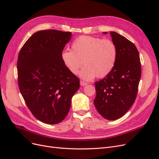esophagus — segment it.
I'll return each mask as SVG.
<instances>
[{
  "label": "esophagus",
  "mask_w": 159,
  "mask_h": 159,
  "mask_svg": "<svg viewBox=\"0 0 159 159\" xmlns=\"http://www.w3.org/2000/svg\"><path fill=\"white\" fill-rule=\"evenodd\" d=\"M80 85H81V86H84V85H87V83L86 82H85V81H80Z\"/></svg>",
  "instance_id": "esophagus-1"
}]
</instances>
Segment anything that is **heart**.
Instances as JSON below:
<instances>
[{"instance_id": "b5f03b06", "label": "heart", "mask_w": 159, "mask_h": 159, "mask_svg": "<svg viewBox=\"0 0 159 159\" xmlns=\"http://www.w3.org/2000/svg\"><path fill=\"white\" fill-rule=\"evenodd\" d=\"M62 61L72 74H76L83 64L80 76L91 80L95 76L102 78L112 71L117 58V48L109 39L81 36L73 42L71 51L62 52Z\"/></svg>"}]
</instances>
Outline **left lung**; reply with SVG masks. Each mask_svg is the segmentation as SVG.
<instances>
[{
  "label": "left lung",
  "instance_id": "8db88e82",
  "mask_svg": "<svg viewBox=\"0 0 159 159\" xmlns=\"http://www.w3.org/2000/svg\"><path fill=\"white\" fill-rule=\"evenodd\" d=\"M110 34L117 46V58L110 74L95 82L93 103L102 117L116 120L125 114L135 101L141 66L139 52L133 43L115 32H110Z\"/></svg>",
  "mask_w": 159,
  "mask_h": 159
}]
</instances>
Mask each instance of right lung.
<instances>
[{
    "mask_svg": "<svg viewBox=\"0 0 159 159\" xmlns=\"http://www.w3.org/2000/svg\"><path fill=\"white\" fill-rule=\"evenodd\" d=\"M70 32L40 30L23 45L17 61L18 84L27 107L39 121L60 123L68 115L80 80L66 68L61 55Z\"/></svg>",
    "mask_w": 159,
    "mask_h": 159,
    "instance_id": "add662e5",
    "label": "right lung"
}]
</instances>
